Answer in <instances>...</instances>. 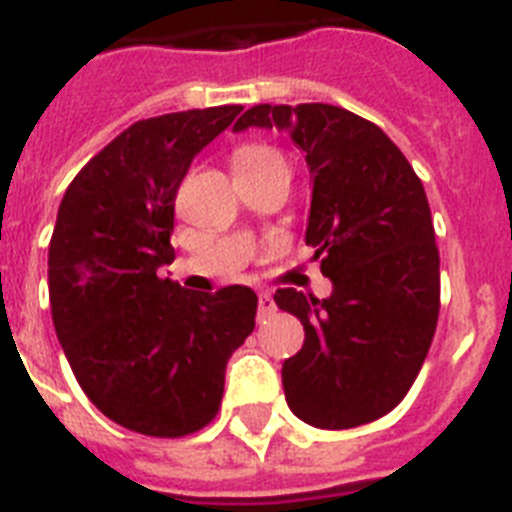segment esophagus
Instances as JSON below:
<instances>
[{
  "label": "esophagus",
  "instance_id": "34e87169",
  "mask_svg": "<svg viewBox=\"0 0 512 512\" xmlns=\"http://www.w3.org/2000/svg\"><path fill=\"white\" fill-rule=\"evenodd\" d=\"M277 312V302H274V297L269 295V292H261L259 295V318H269V315H274Z\"/></svg>",
  "mask_w": 512,
  "mask_h": 512
}]
</instances>
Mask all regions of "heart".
Masks as SVG:
<instances>
[{
    "instance_id": "b5f03b06",
    "label": "heart",
    "mask_w": 512,
    "mask_h": 512,
    "mask_svg": "<svg viewBox=\"0 0 512 512\" xmlns=\"http://www.w3.org/2000/svg\"><path fill=\"white\" fill-rule=\"evenodd\" d=\"M271 158H282L277 148L264 146V143H248V146H241L233 153V166L235 169H246V166L264 164V161H271Z\"/></svg>"
}]
</instances>
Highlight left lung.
<instances>
[{
  "label": "left lung",
  "mask_w": 512,
  "mask_h": 512,
  "mask_svg": "<svg viewBox=\"0 0 512 512\" xmlns=\"http://www.w3.org/2000/svg\"><path fill=\"white\" fill-rule=\"evenodd\" d=\"M279 130L305 151V243L333 282L318 300L277 289L305 343L282 366L289 410L343 431L395 410L423 366L441 307V271L423 182L384 130L333 104H256L233 130Z\"/></svg>",
  "instance_id": "left-lung-1"
}]
</instances>
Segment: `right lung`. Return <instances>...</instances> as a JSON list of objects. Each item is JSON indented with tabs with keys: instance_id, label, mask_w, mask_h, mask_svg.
I'll list each match as a JSON object with an SVG mask.
<instances>
[{
	"instance_id": "right-lung-1",
	"label": "right lung",
	"mask_w": 512,
	"mask_h": 512,
	"mask_svg": "<svg viewBox=\"0 0 512 512\" xmlns=\"http://www.w3.org/2000/svg\"><path fill=\"white\" fill-rule=\"evenodd\" d=\"M241 104L133 122L74 176L48 248L51 315L71 372L117 425L153 438L200 431L220 410L230 354L253 333L256 292H187L174 202L192 158Z\"/></svg>"
}]
</instances>
